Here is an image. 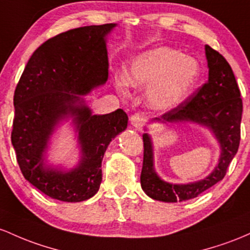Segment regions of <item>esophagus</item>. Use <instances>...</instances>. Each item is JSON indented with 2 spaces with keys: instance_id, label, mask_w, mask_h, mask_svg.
<instances>
[{
  "instance_id": "esophagus-1",
  "label": "esophagus",
  "mask_w": 250,
  "mask_h": 250,
  "mask_svg": "<svg viewBox=\"0 0 250 250\" xmlns=\"http://www.w3.org/2000/svg\"><path fill=\"white\" fill-rule=\"evenodd\" d=\"M130 122H131V125H132L133 127L140 130L143 124H144V116H142V114H139V113L133 114V116H131Z\"/></svg>"
}]
</instances>
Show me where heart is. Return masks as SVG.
<instances>
[{"instance_id": "heart-1", "label": "heart", "mask_w": 250, "mask_h": 250, "mask_svg": "<svg viewBox=\"0 0 250 250\" xmlns=\"http://www.w3.org/2000/svg\"><path fill=\"white\" fill-rule=\"evenodd\" d=\"M197 60L170 47H156L140 53L125 73L127 85L145 89L146 103L155 111H169L189 95L200 77ZM116 87L124 92V83Z\"/></svg>"}]
</instances>
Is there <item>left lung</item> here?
<instances>
[{"label": "left lung", "mask_w": 250, "mask_h": 250, "mask_svg": "<svg viewBox=\"0 0 250 250\" xmlns=\"http://www.w3.org/2000/svg\"><path fill=\"white\" fill-rule=\"evenodd\" d=\"M208 81L177 107L150 123L178 124L193 123L204 126L214 134L220 144L221 155L210 175L201 181L187 184L165 182L153 167V143L150 134H143L144 159L140 175L142 189L152 200L175 203L191 200L222 181L240 145V126L242 119V99L230 64L218 52L207 44Z\"/></svg>", "instance_id": "obj_1"}]
</instances>
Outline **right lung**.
<instances>
[{"mask_svg":"<svg viewBox=\"0 0 250 250\" xmlns=\"http://www.w3.org/2000/svg\"><path fill=\"white\" fill-rule=\"evenodd\" d=\"M116 23L67 30L42 43L28 60L14 94L12 144L24 178L62 202L93 197L103 179L102 162L114 137L127 127L122 108L92 114L83 95L108 79L106 36ZM72 118L81 161L69 170L46 164L49 140L62 120Z\"/></svg>","mask_w":250,"mask_h":250,"instance_id":"obj_1","label":"right lung"}]
</instances>
